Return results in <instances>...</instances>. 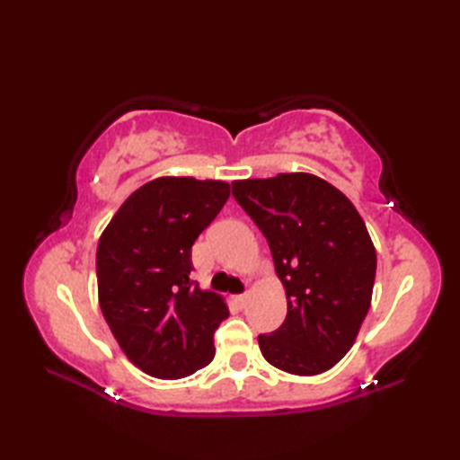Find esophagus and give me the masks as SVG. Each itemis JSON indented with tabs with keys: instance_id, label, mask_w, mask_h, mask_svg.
Masks as SVG:
<instances>
[{
	"instance_id": "1",
	"label": "esophagus",
	"mask_w": 460,
	"mask_h": 460,
	"mask_svg": "<svg viewBox=\"0 0 460 460\" xmlns=\"http://www.w3.org/2000/svg\"><path fill=\"white\" fill-rule=\"evenodd\" d=\"M235 302H237V305H239L241 308H245V305L249 302V295H239V296H235Z\"/></svg>"
}]
</instances>
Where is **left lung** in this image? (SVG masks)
Instances as JSON below:
<instances>
[{"label": "left lung", "mask_w": 460, "mask_h": 460, "mask_svg": "<svg viewBox=\"0 0 460 460\" xmlns=\"http://www.w3.org/2000/svg\"><path fill=\"white\" fill-rule=\"evenodd\" d=\"M233 198L267 237L287 292L282 326L259 336L270 366L295 376L334 367L354 346L376 280V247L344 193L312 173L233 181Z\"/></svg>", "instance_id": "8db88e82"}]
</instances>
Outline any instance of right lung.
I'll list each match as a JSON object with an SVG mask.
<instances>
[{
    "label": "right lung",
    "instance_id": "obj_1",
    "mask_svg": "<svg viewBox=\"0 0 460 460\" xmlns=\"http://www.w3.org/2000/svg\"><path fill=\"white\" fill-rule=\"evenodd\" d=\"M227 199V181L158 178L136 190L101 235V310L144 374L180 379L211 364L229 308L191 280V247Z\"/></svg>",
    "mask_w": 460,
    "mask_h": 460
}]
</instances>
